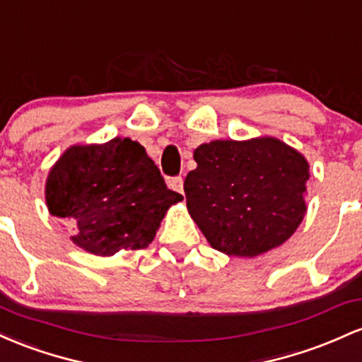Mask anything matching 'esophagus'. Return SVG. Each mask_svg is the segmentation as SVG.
<instances>
[{"label": "esophagus", "instance_id": "1", "mask_svg": "<svg viewBox=\"0 0 362 362\" xmlns=\"http://www.w3.org/2000/svg\"><path fill=\"white\" fill-rule=\"evenodd\" d=\"M182 185H185V181H182L181 176L169 177V180H168L169 188L174 189V192H177V193H182Z\"/></svg>", "mask_w": 362, "mask_h": 362}]
</instances>
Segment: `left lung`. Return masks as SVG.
<instances>
[{
    "mask_svg": "<svg viewBox=\"0 0 362 362\" xmlns=\"http://www.w3.org/2000/svg\"><path fill=\"white\" fill-rule=\"evenodd\" d=\"M186 206L214 250L255 258L287 241L306 215L310 164L274 136L214 140L194 148Z\"/></svg>",
    "mask_w": 362,
    "mask_h": 362,
    "instance_id": "left-lung-1",
    "label": "left lung"
}]
</instances>
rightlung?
<instances>
[{"instance_id": "right-lung-1", "label": "right lung", "mask_w": 362, "mask_h": 362, "mask_svg": "<svg viewBox=\"0 0 362 362\" xmlns=\"http://www.w3.org/2000/svg\"><path fill=\"white\" fill-rule=\"evenodd\" d=\"M181 200L132 138L71 145L46 180L49 214L68 218L76 233L71 241L97 257L147 247L169 206Z\"/></svg>"}]
</instances>
